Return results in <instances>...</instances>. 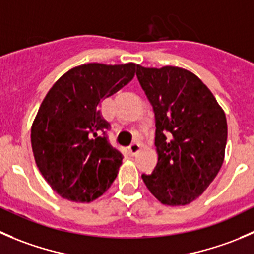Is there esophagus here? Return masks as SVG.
I'll return each instance as SVG.
<instances>
[{
    "label": "esophagus",
    "instance_id": "1",
    "mask_svg": "<svg viewBox=\"0 0 254 254\" xmlns=\"http://www.w3.org/2000/svg\"><path fill=\"white\" fill-rule=\"evenodd\" d=\"M140 150V144L139 143H132V144L128 147V153L130 155H135Z\"/></svg>",
    "mask_w": 254,
    "mask_h": 254
}]
</instances>
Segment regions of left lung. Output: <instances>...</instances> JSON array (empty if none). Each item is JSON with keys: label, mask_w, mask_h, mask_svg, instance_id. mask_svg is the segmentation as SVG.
I'll use <instances>...</instances> for the list:
<instances>
[{"label": "left lung", "mask_w": 254, "mask_h": 254, "mask_svg": "<svg viewBox=\"0 0 254 254\" xmlns=\"http://www.w3.org/2000/svg\"><path fill=\"white\" fill-rule=\"evenodd\" d=\"M137 77L153 106L157 128V167L142 175L143 182L162 204H190L209 188L225 159V112L189 70L138 65Z\"/></svg>", "instance_id": "left-lung-1"}]
</instances>
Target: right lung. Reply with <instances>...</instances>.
Returning <instances> with one entry per match:
<instances>
[{
	"mask_svg": "<svg viewBox=\"0 0 254 254\" xmlns=\"http://www.w3.org/2000/svg\"><path fill=\"white\" fill-rule=\"evenodd\" d=\"M137 66L79 65L60 76L45 95L32 125V149L39 172L64 199L94 201L116 179L122 154L105 135L110 125L99 107L126 86Z\"/></svg>",
	"mask_w": 254,
	"mask_h": 254,
	"instance_id": "obj_1",
	"label": "right lung"
}]
</instances>
